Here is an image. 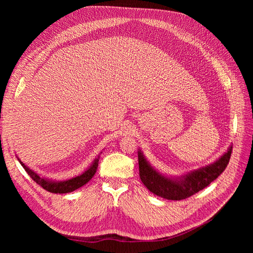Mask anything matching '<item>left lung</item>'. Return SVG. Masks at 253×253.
I'll return each mask as SVG.
<instances>
[{
    "instance_id": "left-lung-1",
    "label": "left lung",
    "mask_w": 253,
    "mask_h": 253,
    "mask_svg": "<svg viewBox=\"0 0 253 253\" xmlns=\"http://www.w3.org/2000/svg\"><path fill=\"white\" fill-rule=\"evenodd\" d=\"M231 152L232 145L214 163L179 176H172L155 169L145 158L143 152L138 149L139 176L143 185L153 194L171 201L185 200L209 186L225 171Z\"/></svg>"
}]
</instances>
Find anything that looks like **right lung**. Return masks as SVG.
<instances>
[{
    "label": "right lung",
    "mask_w": 253,
    "mask_h": 253,
    "mask_svg": "<svg viewBox=\"0 0 253 253\" xmlns=\"http://www.w3.org/2000/svg\"><path fill=\"white\" fill-rule=\"evenodd\" d=\"M100 154L98 155L97 158L94 159V162L91 163V165L83 173H81L80 175H77V176H74V177H72V178L65 179V180H52L49 178H45V177H43V176L39 175L37 172L30 169V168L27 167L24 163L21 162V159L18 157V155H17V158L19 160V163L21 164V166L24 168V170L28 173L30 177H32L38 183V185H40L43 189L48 191V192H50V193L63 194V193L73 192V191L81 188L82 186L85 185V183H87L91 178H93V176L95 175L98 165H99V158H100Z\"/></svg>",
    "instance_id": "obj_1"
}]
</instances>
